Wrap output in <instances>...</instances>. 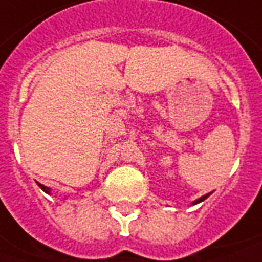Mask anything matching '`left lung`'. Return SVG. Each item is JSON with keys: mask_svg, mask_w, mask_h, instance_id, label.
<instances>
[{"mask_svg": "<svg viewBox=\"0 0 262 262\" xmlns=\"http://www.w3.org/2000/svg\"><path fill=\"white\" fill-rule=\"evenodd\" d=\"M208 195H210V194H206V195H203V197H200V199H197V200L194 201V204H197V203H200V201H203V200H206Z\"/></svg>", "mask_w": 262, "mask_h": 262, "instance_id": "left-lung-1", "label": "left lung"}]
</instances>
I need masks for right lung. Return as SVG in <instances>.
I'll use <instances>...</instances> for the list:
<instances>
[{"label": "right lung", "instance_id": "right-lung-1", "mask_svg": "<svg viewBox=\"0 0 262 262\" xmlns=\"http://www.w3.org/2000/svg\"><path fill=\"white\" fill-rule=\"evenodd\" d=\"M38 184H39V183H38ZM39 187H41L42 190H43V191H47V193H49V188L48 187H45V186H42V184H39Z\"/></svg>", "mask_w": 262, "mask_h": 262}]
</instances>
